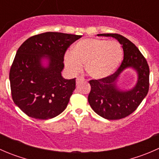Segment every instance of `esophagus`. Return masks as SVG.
<instances>
[{
    "label": "esophagus",
    "mask_w": 159,
    "mask_h": 159,
    "mask_svg": "<svg viewBox=\"0 0 159 159\" xmlns=\"http://www.w3.org/2000/svg\"><path fill=\"white\" fill-rule=\"evenodd\" d=\"M84 81V78H83V77H78L76 80V83H77V84H80L81 82H83Z\"/></svg>",
    "instance_id": "obj_1"
}]
</instances>
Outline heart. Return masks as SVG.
Returning a JSON list of instances; mask_svg holds the SVG:
<instances>
[{
    "mask_svg": "<svg viewBox=\"0 0 159 159\" xmlns=\"http://www.w3.org/2000/svg\"><path fill=\"white\" fill-rule=\"evenodd\" d=\"M123 56L121 45L116 41L87 38L73 46L71 53L65 56V64L70 72L77 74L85 65L88 75L94 79L107 78L119 66Z\"/></svg>",
    "mask_w": 159,
    "mask_h": 159,
    "instance_id": "heart-1",
    "label": "heart"
}]
</instances>
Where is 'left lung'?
Wrapping results in <instances>:
<instances>
[{"label": "left lung", "instance_id": "8db88e82", "mask_svg": "<svg viewBox=\"0 0 159 159\" xmlns=\"http://www.w3.org/2000/svg\"><path fill=\"white\" fill-rule=\"evenodd\" d=\"M98 36L112 37L122 45L124 58L114 74L102 79L91 80V91L88 100L91 108L102 118L118 120L125 118L136 110L148 92L149 67L139 48L129 39L118 34H99ZM136 70L138 80L131 89H118L116 81L126 68Z\"/></svg>", "mask_w": 159, "mask_h": 159}]
</instances>
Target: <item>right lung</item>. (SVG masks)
<instances>
[{
    "label": "right lung",
    "instance_id": "1",
    "mask_svg": "<svg viewBox=\"0 0 159 159\" xmlns=\"http://www.w3.org/2000/svg\"><path fill=\"white\" fill-rule=\"evenodd\" d=\"M81 37L45 32L30 37L17 50L9 74L11 95L28 116L50 119L66 108L76 81L61 76L64 56ZM44 59L48 61L46 67L42 63Z\"/></svg>",
    "mask_w": 159,
    "mask_h": 159
}]
</instances>
